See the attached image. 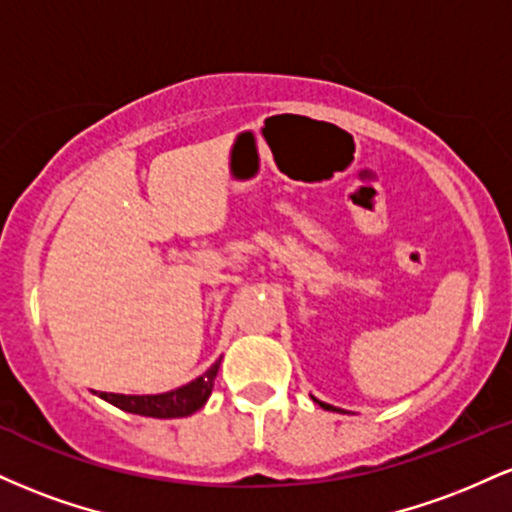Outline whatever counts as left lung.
<instances>
[{
	"label": "left lung",
	"instance_id": "8db88e82",
	"mask_svg": "<svg viewBox=\"0 0 512 512\" xmlns=\"http://www.w3.org/2000/svg\"><path fill=\"white\" fill-rule=\"evenodd\" d=\"M313 399H315V397H313ZM315 402H317V404H320V407H322V409H327V411H339L337 407H332V404H325V402H320V399H315Z\"/></svg>",
	"mask_w": 512,
	"mask_h": 512
}]
</instances>
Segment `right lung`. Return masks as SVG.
<instances>
[{"instance_id":"obj_1","label":"right lung","mask_w":512,"mask_h":512,"mask_svg":"<svg viewBox=\"0 0 512 512\" xmlns=\"http://www.w3.org/2000/svg\"><path fill=\"white\" fill-rule=\"evenodd\" d=\"M221 358L211 366L207 373L199 375L192 383L178 387V390L163 392V395H115V392H101L105 402L113 407L129 411V414L151 416V419H180V416L195 414L207 404L214 390V378L219 373Z\"/></svg>"}]
</instances>
